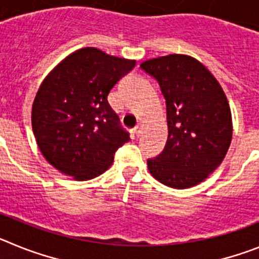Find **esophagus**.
<instances>
[{"label": "esophagus", "mask_w": 259, "mask_h": 259, "mask_svg": "<svg viewBox=\"0 0 259 259\" xmlns=\"http://www.w3.org/2000/svg\"><path fill=\"white\" fill-rule=\"evenodd\" d=\"M141 132H143V124H141V123H139V124L134 128V134L139 137V136H141Z\"/></svg>", "instance_id": "esophagus-1"}]
</instances>
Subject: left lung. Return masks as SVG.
I'll return each mask as SVG.
<instances>
[{
  "label": "left lung",
  "mask_w": 259,
  "mask_h": 259,
  "mask_svg": "<svg viewBox=\"0 0 259 259\" xmlns=\"http://www.w3.org/2000/svg\"><path fill=\"white\" fill-rule=\"evenodd\" d=\"M166 100L168 136L148 159L154 179L176 189L203 182L222 163L232 140L227 97L214 75L193 57L170 54L143 62Z\"/></svg>",
  "instance_id": "left-lung-1"
}]
</instances>
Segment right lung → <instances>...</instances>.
<instances>
[{"mask_svg":"<svg viewBox=\"0 0 259 259\" xmlns=\"http://www.w3.org/2000/svg\"><path fill=\"white\" fill-rule=\"evenodd\" d=\"M135 65L132 59L83 48L48 74L31 119L38 149L53 167L75 180H89L113 164L130 134L120 127L107 96Z\"/></svg>","mask_w":259,"mask_h":259,"instance_id":"add662e5","label":"right lung"}]
</instances>
